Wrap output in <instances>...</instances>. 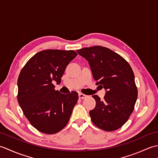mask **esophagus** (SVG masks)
<instances>
[{
  "mask_svg": "<svg viewBox=\"0 0 158 158\" xmlns=\"http://www.w3.org/2000/svg\"><path fill=\"white\" fill-rule=\"evenodd\" d=\"M88 96L85 95V94H83L82 93H79V98H81V99H84L86 98Z\"/></svg>",
  "mask_w": 158,
  "mask_h": 158,
  "instance_id": "34e87169",
  "label": "esophagus"
}]
</instances>
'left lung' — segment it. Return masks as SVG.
Segmentation results:
<instances>
[{
    "mask_svg": "<svg viewBox=\"0 0 158 158\" xmlns=\"http://www.w3.org/2000/svg\"><path fill=\"white\" fill-rule=\"evenodd\" d=\"M77 52L88 61L96 84L106 90L103 100L92 96L96 103L89 111L92 122L108 132L119 129L129 119L138 96L132 68L118 53L105 47L94 46Z\"/></svg>",
    "mask_w": 158,
    "mask_h": 158,
    "instance_id": "1",
    "label": "left lung"
}]
</instances>
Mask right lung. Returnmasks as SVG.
I'll return each mask as SVG.
<instances>
[{"mask_svg":"<svg viewBox=\"0 0 158 158\" xmlns=\"http://www.w3.org/2000/svg\"><path fill=\"white\" fill-rule=\"evenodd\" d=\"M73 50L47 49L36 53L20 72L18 100L31 125L41 132L53 135L68 123L78 94H64L55 90L69 62L77 56Z\"/></svg>","mask_w":158,"mask_h":158,"instance_id":"right-lung-1","label":"right lung"}]
</instances>
